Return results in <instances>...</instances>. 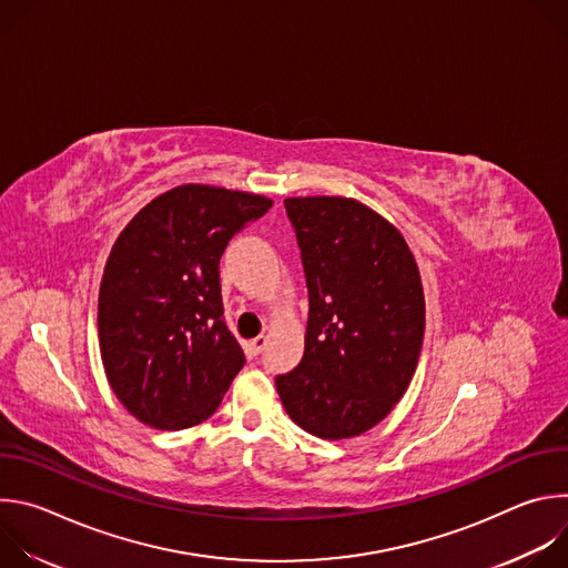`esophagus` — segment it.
Returning a JSON list of instances; mask_svg holds the SVG:
<instances>
[{
    "label": "esophagus",
    "instance_id": "1",
    "mask_svg": "<svg viewBox=\"0 0 568 568\" xmlns=\"http://www.w3.org/2000/svg\"><path fill=\"white\" fill-rule=\"evenodd\" d=\"M265 346H267V337H265V335H261V337L252 339V344H250V348H252V353H254V355H261V353L265 351Z\"/></svg>",
    "mask_w": 568,
    "mask_h": 568
}]
</instances>
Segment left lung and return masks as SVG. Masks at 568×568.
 <instances>
[{
    "mask_svg": "<svg viewBox=\"0 0 568 568\" xmlns=\"http://www.w3.org/2000/svg\"><path fill=\"white\" fill-rule=\"evenodd\" d=\"M310 314L301 364L276 377L287 416L323 440L355 438L407 393L425 337V292L402 233L339 195L287 197Z\"/></svg>",
    "mask_w": 568,
    "mask_h": 568,
    "instance_id": "left-lung-1",
    "label": "left lung"
}]
</instances>
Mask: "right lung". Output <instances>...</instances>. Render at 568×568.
I'll use <instances>...</instances> for the list:
<instances>
[{
    "mask_svg": "<svg viewBox=\"0 0 568 568\" xmlns=\"http://www.w3.org/2000/svg\"><path fill=\"white\" fill-rule=\"evenodd\" d=\"M272 204L182 184L119 233L101 278L99 346L112 390L143 425L180 432L204 423L245 366L222 318L220 256Z\"/></svg>",
    "mask_w": 568,
    "mask_h": 568,
    "instance_id": "obj_1",
    "label": "right lung"
}]
</instances>
